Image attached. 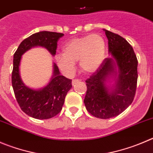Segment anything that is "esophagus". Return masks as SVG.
I'll use <instances>...</instances> for the list:
<instances>
[{
    "label": "esophagus",
    "instance_id": "1",
    "mask_svg": "<svg viewBox=\"0 0 153 153\" xmlns=\"http://www.w3.org/2000/svg\"><path fill=\"white\" fill-rule=\"evenodd\" d=\"M80 81L79 79H73V80H72V85H75V84H76V83H78V81Z\"/></svg>",
    "mask_w": 153,
    "mask_h": 153
}]
</instances>
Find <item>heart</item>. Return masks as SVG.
<instances>
[{"mask_svg":"<svg viewBox=\"0 0 153 153\" xmlns=\"http://www.w3.org/2000/svg\"><path fill=\"white\" fill-rule=\"evenodd\" d=\"M105 53L103 38L98 34H93L70 40L62 48V55L57 56L56 59L58 66L65 73H73L75 62L78 61L84 72L93 73L102 63Z\"/></svg>","mask_w":153,"mask_h":153,"instance_id":"b5f03b06","label":"heart"}]
</instances>
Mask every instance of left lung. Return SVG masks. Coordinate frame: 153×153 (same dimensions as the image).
Instances as JSON below:
<instances>
[{"label":"left lung","mask_w":153,"mask_h":153,"mask_svg":"<svg viewBox=\"0 0 153 153\" xmlns=\"http://www.w3.org/2000/svg\"><path fill=\"white\" fill-rule=\"evenodd\" d=\"M104 31L112 57L105 58L85 81L87 92L84 102L89 113L106 119L121 114L132 103L137 83L138 61L134 49L125 38L108 30ZM110 76L116 84L109 88L105 81Z\"/></svg>","instance_id":"1"}]
</instances>
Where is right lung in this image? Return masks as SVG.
Wrapping results in <instances>:
<instances>
[{
  "instance_id": "add662e5",
  "label": "right lung",
  "mask_w": 153,
  "mask_h": 153,
  "mask_svg": "<svg viewBox=\"0 0 153 153\" xmlns=\"http://www.w3.org/2000/svg\"><path fill=\"white\" fill-rule=\"evenodd\" d=\"M62 33L39 31L21 42L13 55L12 86L19 105L26 115L37 119H48L59 114L62 110L67 93L72 88V80L60 75L59 70L53 64V74L45 88L34 90L25 86L19 75V63L22 55L36 46L46 48L53 56L56 55L57 42Z\"/></svg>"
}]
</instances>
